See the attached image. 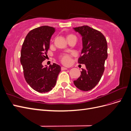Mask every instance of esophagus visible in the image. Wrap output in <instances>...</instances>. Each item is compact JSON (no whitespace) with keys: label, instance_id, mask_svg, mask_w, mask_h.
Returning a JSON list of instances; mask_svg holds the SVG:
<instances>
[{"label":"esophagus","instance_id":"34e87169","mask_svg":"<svg viewBox=\"0 0 131 131\" xmlns=\"http://www.w3.org/2000/svg\"><path fill=\"white\" fill-rule=\"evenodd\" d=\"M67 68H65V67H61V70H67Z\"/></svg>","mask_w":131,"mask_h":131}]
</instances>
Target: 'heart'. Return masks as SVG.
I'll return each mask as SVG.
<instances>
[{
  "instance_id": "heart-1",
  "label": "heart",
  "mask_w": 131,
  "mask_h": 131,
  "mask_svg": "<svg viewBox=\"0 0 131 131\" xmlns=\"http://www.w3.org/2000/svg\"><path fill=\"white\" fill-rule=\"evenodd\" d=\"M73 36H75V35H74L73 34H68V35H67V38H70V37H73ZM71 57H72V56L70 54H63L61 57V62L64 64L68 65L71 63V62H72V58H71Z\"/></svg>"
}]
</instances>
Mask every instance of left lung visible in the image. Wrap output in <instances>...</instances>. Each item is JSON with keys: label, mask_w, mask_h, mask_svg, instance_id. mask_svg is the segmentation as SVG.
Wrapping results in <instances>:
<instances>
[{"label": "left lung", "mask_w": 131, "mask_h": 131, "mask_svg": "<svg viewBox=\"0 0 131 131\" xmlns=\"http://www.w3.org/2000/svg\"><path fill=\"white\" fill-rule=\"evenodd\" d=\"M73 29L82 37V49L78 63L86 66L74 84L79 90L88 91L98 84L104 73V63L108 57L106 40L100 31L88 26Z\"/></svg>", "instance_id": "1"}]
</instances>
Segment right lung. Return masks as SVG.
<instances>
[{"label":"right lung","instance_id":"right-lung-1","mask_svg":"<svg viewBox=\"0 0 131 131\" xmlns=\"http://www.w3.org/2000/svg\"><path fill=\"white\" fill-rule=\"evenodd\" d=\"M54 31V28L47 26L35 28L28 33L22 46L20 61L25 80L38 92L46 93L52 90L61 72V67L56 63L49 68L42 64Z\"/></svg>","mask_w":131,"mask_h":131}]
</instances>
